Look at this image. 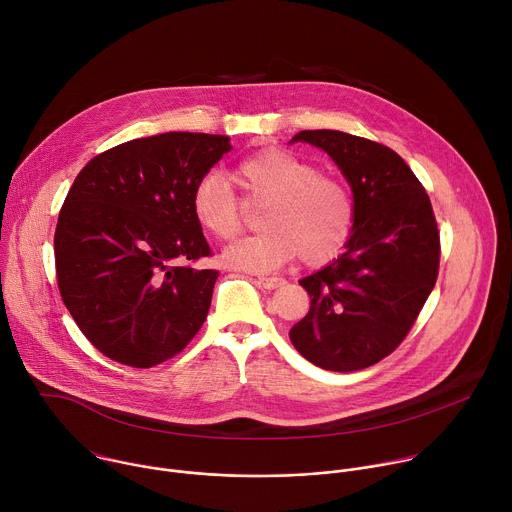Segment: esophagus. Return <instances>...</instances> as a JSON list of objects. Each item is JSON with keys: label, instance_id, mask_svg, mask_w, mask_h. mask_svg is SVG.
Segmentation results:
<instances>
[{"label": "esophagus", "instance_id": "34e87169", "mask_svg": "<svg viewBox=\"0 0 512 512\" xmlns=\"http://www.w3.org/2000/svg\"><path fill=\"white\" fill-rule=\"evenodd\" d=\"M257 283L263 287V289H277L281 287L285 281L281 277H259Z\"/></svg>", "mask_w": 512, "mask_h": 512}]
</instances>
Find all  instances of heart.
<instances>
[{
  "mask_svg": "<svg viewBox=\"0 0 512 512\" xmlns=\"http://www.w3.org/2000/svg\"><path fill=\"white\" fill-rule=\"evenodd\" d=\"M245 200H265L261 233L237 239L223 261L241 271L269 273L294 257L318 267L348 245L356 206L348 188L334 176L281 148H265L243 158L231 172ZM192 214L212 237L227 241L241 229V200L231 182L204 174L192 190Z\"/></svg>",
  "mask_w": 512,
  "mask_h": 512,
  "instance_id": "b5f03b06",
  "label": "heart"
}]
</instances>
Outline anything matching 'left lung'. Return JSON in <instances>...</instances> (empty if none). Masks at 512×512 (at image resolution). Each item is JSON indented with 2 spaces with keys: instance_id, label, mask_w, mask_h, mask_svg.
Returning <instances> with one entry per match:
<instances>
[{
  "instance_id": "8db88e82",
  "label": "left lung",
  "mask_w": 512,
  "mask_h": 512,
  "mask_svg": "<svg viewBox=\"0 0 512 512\" xmlns=\"http://www.w3.org/2000/svg\"><path fill=\"white\" fill-rule=\"evenodd\" d=\"M324 150L352 188L356 223L346 251L300 279L310 312L289 330L296 350L336 373L367 369L409 334L440 269L429 196L383 143L334 129L291 139Z\"/></svg>"
}]
</instances>
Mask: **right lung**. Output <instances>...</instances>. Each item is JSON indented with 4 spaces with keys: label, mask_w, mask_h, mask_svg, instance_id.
Instances as JSON below:
<instances>
[{
    "label": "right lung",
    "mask_w": 512,
    "mask_h": 512,
    "mask_svg": "<svg viewBox=\"0 0 512 512\" xmlns=\"http://www.w3.org/2000/svg\"><path fill=\"white\" fill-rule=\"evenodd\" d=\"M231 152L227 135L170 131L95 156L75 178L54 233L62 302L107 358L150 369L206 320L216 269L192 190Z\"/></svg>",
    "instance_id": "add662e5"
}]
</instances>
